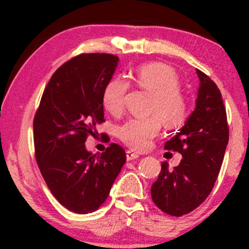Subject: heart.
<instances>
[{
  "label": "heart",
  "mask_w": 249,
  "mask_h": 249,
  "mask_svg": "<svg viewBox=\"0 0 249 249\" xmlns=\"http://www.w3.org/2000/svg\"><path fill=\"white\" fill-rule=\"evenodd\" d=\"M153 133L139 122H130L123 127L121 138L124 144L136 151H142L151 142Z\"/></svg>",
  "instance_id": "heart-1"
}]
</instances>
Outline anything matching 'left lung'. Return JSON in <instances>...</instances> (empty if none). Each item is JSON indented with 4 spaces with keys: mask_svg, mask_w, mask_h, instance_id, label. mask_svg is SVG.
<instances>
[{
    "mask_svg": "<svg viewBox=\"0 0 249 249\" xmlns=\"http://www.w3.org/2000/svg\"><path fill=\"white\" fill-rule=\"evenodd\" d=\"M119 65L110 53H83L56 70L43 92L34 119L35 156L48 187L65 208L78 214L102 206L123 165L124 148L108 144L96 125L104 119L107 87ZM91 134L104 144L85 147Z\"/></svg>",
    "mask_w": 249,
    "mask_h": 249,
    "instance_id": "8db88e82",
    "label": "left lung"
}]
</instances>
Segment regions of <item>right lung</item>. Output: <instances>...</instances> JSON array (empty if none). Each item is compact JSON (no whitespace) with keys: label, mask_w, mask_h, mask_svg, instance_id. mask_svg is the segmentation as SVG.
I'll use <instances>...</instances> for the list:
<instances>
[{"label":"right lung","mask_w":249,"mask_h":249,"mask_svg":"<svg viewBox=\"0 0 249 249\" xmlns=\"http://www.w3.org/2000/svg\"><path fill=\"white\" fill-rule=\"evenodd\" d=\"M228 142L227 117L221 93L204 77L200 81L196 108L180 132L166 142L167 150L181 154L177 164H161L151 187L156 206L173 216L196 210L211 193L218 178Z\"/></svg>","instance_id":"right-lung-1"}]
</instances>
